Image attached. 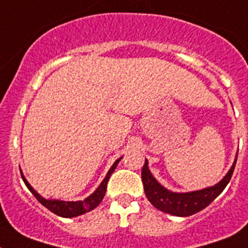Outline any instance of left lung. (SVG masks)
<instances>
[{"mask_svg": "<svg viewBox=\"0 0 248 248\" xmlns=\"http://www.w3.org/2000/svg\"><path fill=\"white\" fill-rule=\"evenodd\" d=\"M236 160H237V154H236L232 166L228 171V173L214 186L205 187V188L198 189V191L172 192L164 187L155 177L153 176L149 166H148V160L145 159V163L142 169V181L144 185L145 196H147L148 201L161 212L175 215V217L193 215L208 207L224 191L232 176Z\"/></svg>", "mask_w": 248, "mask_h": 248, "instance_id": "8db88e82", "label": "left lung"}]
</instances>
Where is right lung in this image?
Masks as SVG:
<instances>
[{"label": "right lung", "instance_id": "right-lung-1", "mask_svg": "<svg viewBox=\"0 0 248 248\" xmlns=\"http://www.w3.org/2000/svg\"><path fill=\"white\" fill-rule=\"evenodd\" d=\"M121 159L122 156L120 159H117V160L112 164L110 170H108V173H106L105 179L103 180V182L99 185L98 188L93 192L89 197H87L83 201H76V202H73V201L47 200V198H44L41 194H39L33 187L30 186V184L27 181V179L24 177L23 172L20 173H22V179L23 181H24L25 186L29 188V191L34 194V197H35L36 200L44 205V207H46L48 210H51V212L54 213V214L59 215V217H62V218H75V217H78V215H82L84 214V213L90 212V210H93L94 208H96L99 204H100V202L103 201L104 196H105L106 193V187H108V179H110L111 173L115 171L117 164L120 163Z\"/></svg>", "mask_w": 248, "mask_h": 248}]
</instances>
